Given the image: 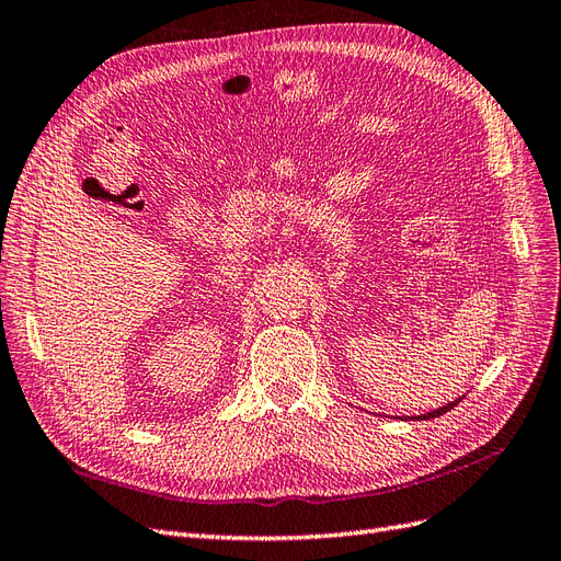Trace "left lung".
<instances>
[{"instance_id": "8db88e82", "label": "left lung", "mask_w": 561, "mask_h": 561, "mask_svg": "<svg viewBox=\"0 0 561 561\" xmlns=\"http://www.w3.org/2000/svg\"><path fill=\"white\" fill-rule=\"evenodd\" d=\"M459 402H461V398H459V400H455V402H449V404H445V407H440V409H435V412H426V414H421V416H414V419H419V421H428V419H435V416H440V414L449 412V409H453V407H457Z\"/></svg>"}]
</instances>
